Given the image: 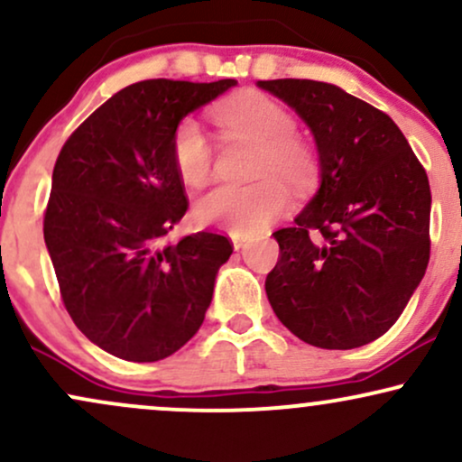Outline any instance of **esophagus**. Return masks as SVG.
<instances>
[{"mask_svg":"<svg viewBox=\"0 0 462 462\" xmlns=\"http://www.w3.org/2000/svg\"><path fill=\"white\" fill-rule=\"evenodd\" d=\"M249 238L243 236V235H232V245H235V249H243L247 245Z\"/></svg>","mask_w":462,"mask_h":462,"instance_id":"esophagus-1","label":"esophagus"}]
</instances>
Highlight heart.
<instances>
[{
	"mask_svg": "<svg viewBox=\"0 0 462 462\" xmlns=\"http://www.w3.org/2000/svg\"><path fill=\"white\" fill-rule=\"evenodd\" d=\"M215 124L230 134L258 143L252 184H219L195 201L199 224L215 226L232 235L252 236L272 226L289 204L282 180L304 189L315 178V153L293 134L295 119L282 104L263 93H245L221 104L213 113ZM171 156L182 182L201 184L213 169V150L206 132L195 119L180 121L171 139Z\"/></svg>",
	"mask_w": 462,
	"mask_h": 462,
	"instance_id": "1",
	"label": "heart"
}]
</instances>
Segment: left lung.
Returning <instances> with one entry per match:
<instances>
[{"mask_svg":"<svg viewBox=\"0 0 462 462\" xmlns=\"http://www.w3.org/2000/svg\"><path fill=\"white\" fill-rule=\"evenodd\" d=\"M301 116L319 189L291 227L264 291L280 321L323 349L367 346L406 309L430 261V184L389 115L328 82L261 79Z\"/></svg>","mask_w":462,"mask_h":462,"instance_id":"1","label":"left lung"}]
</instances>
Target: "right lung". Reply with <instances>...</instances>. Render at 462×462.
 Listing matches in <instances>:
<instances>
[{
	"label": "right lung",
	"instance_id": "right-lung-1",
	"mask_svg": "<svg viewBox=\"0 0 462 462\" xmlns=\"http://www.w3.org/2000/svg\"><path fill=\"white\" fill-rule=\"evenodd\" d=\"M236 79H145L69 136L51 176L43 235L65 309L104 352L156 363L193 338L232 254L213 232L161 241L189 208L171 139L184 116Z\"/></svg>",
	"mask_w": 462,
	"mask_h": 462
}]
</instances>
